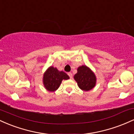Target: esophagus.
Masks as SVG:
<instances>
[{
	"label": "esophagus",
	"instance_id": "1",
	"mask_svg": "<svg viewBox=\"0 0 134 134\" xmlns=\"http://www.w3.org/2000/svg\"><path fill=\"white\" fill-rule=\"evenodd\" d=\"M68 75H69V76L70 77V79H72V72H68Z\"/></svg>",
	"mask_w": 134,
	"mask_h": 134
}]
</instances>
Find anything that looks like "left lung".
<instances>
[{"label":"left lung","instance_id":"obj_1","mask_svg":"<svg viewBox=\"0 0 134 134\" xmlns=\"http://www.w3.org/2000/svg\"><path fill=\"white\" fill-rule=\"evenodd\" d=\"M74 79L77 82L79 88L84 91L92 90L96 85V76L86 65L78 67L77 72L74 75Z\"/></svg>","mask_w":134,"mask_h":134}]
</instances>
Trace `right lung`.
Here are the masks:
<instances>
[{"label": "right lung", "mask_w": 134, "mask_h": 134, "mask_svg": "<svg viewBox=\"0 0 134 134\" xmlns=\"http://www.w3.org/2000/svg\"><path fill=\"white\" fill-rule=\"evenodd\" d=\"M69 77L63 71H59L55 67L51 66L43 74V82L46 90L53 92L59 87L62 80H67Z\"/></svg>", "instance_id": "right-lung-1"}]
</instances>
